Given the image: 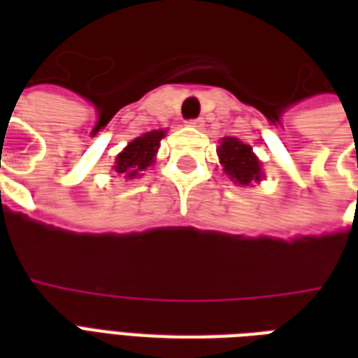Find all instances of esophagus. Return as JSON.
Returning <instances> with one entry per match:
<instances>
[{"label":"esophagus","mask_w":358,"mask_h":358,"mask_svg":"<svg viewBox=\"0 0 358 358\" xmlns=\"http://www.w3.org/2000/svg\"><path fill=\"white\" fill-rule=\"evenodd\" d=\"M203 122H205V120H203L201 117H197V118H189V120H187V126H194V128H201Z\"/></svg>","instance_id":"esophagus-1"}]
</instances>
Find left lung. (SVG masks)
Masks as SVG:
<instances>
[{"instance_id":"1","label":"left lung","mask_w":358,"mask_h":358,"mask_svg":"<svg viewBox=\"0 0 358 358\" xmlns=\"http://www.w3.org/2000/svg\"><path fill=\"white\" fill-rule=\"evenodd\" d=\"M220 163L224 164L226 174L238 182L241 186H249L253 180H261V163L251 151L248 143L236 140V138H224L218 148Z\"/></svg>"}]
</instances>
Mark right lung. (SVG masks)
Instances as JSON below:
<instances>
[{
	"mask_svg": "<svg viewBox=\"0 0 358 358\" xmlns=\"http://www.w3.org/2000/svg\"><path fill=\"white\" fill-rule=\"evenodd\" d=\"M163 130H153L130 141L122 153H118L115 171L118 174H124V178H134L141 171H145L149 164H153L155 153L161 140H163Z\"/></svg>",
	"mask_w": 358,
	"mask_h": 358,
	"instance_id": "add662e5",
	"label": "right lung"
}]
</instances>
